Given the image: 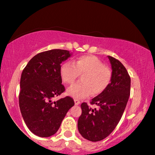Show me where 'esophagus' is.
I'll use <instances>...</instances> for the list:
<instances>
[{
  "instance_id": "esophagus-1",
  "label": "esophagus",
  "mask_w": 155,
  "mask_h": 155,
  "mask_svg": "<svg viewBox=\"0 0 155 155\" xmlns=\"http://www.w3.org/2000/svg\"><path fill=\"white\" fill-rule=\"evenodd\" d=\"M74 103H75V105H79L80 104V101L78 99H74Z\"/></svg>"
}]
</instances>
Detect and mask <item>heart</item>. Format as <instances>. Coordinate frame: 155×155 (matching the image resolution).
<instances>
[{
  "label": "heart",
  "instance_id": "b5f03b06",
  "mask_svg": "<svg viewBox=\"0 0 155 155\" xmlns=\"http://www.w3.org/2000/svg\"><path fill=\"white\" fill-rule=\"evenodd\" d=\"M79 74H83L82 82L74 84L67 92L74 98H84L92 92L101 94L108 87L112 76L111 70L93 55L81 56L74 63L65 62L60 65V78L66 84H73Z\"/></svg>",
  "mask_w": 155,
  "mask_h": 155
}]
</instances>
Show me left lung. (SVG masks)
<instances>
[{
	"instance_id": "1",
	"label": "left lung",
	"mask_w": 155,
	"mask_h": 155,
	"mask_svg": "<svg viewBox=\"0 0 155 155\" xmlns=\"http://www.w3.org/2000/svg\"><path fill=\"white\" fill-rule=\"evenodd\" d=\"M111 65V82L104 92L90 101L97 109L87 103L81 104V114L78 130L85 139L99 141L109 136L121 120L130 94V77L121 62L108 56Z\"/></svg>"
}]
</instances>
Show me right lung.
<instances>
[{
  "mask_svg": "<svg viewBox=\"0 0 155 155\" xmlns=\"http://www.w3.org/2000/svg\"><path fill=\"white\" fill-rule=\"evenodd\" d=\"M71 55L69 51L64 49L43 51L35 55L22 71L19 108L26 125L39 137L56 133L68 111L74 105L69 96L54 102L51 101L65 90L60 68Z\"/></svg>",
  "mask_w": 155,
  "mask_h": 155,
  "instance_id": "obj_1",
  "label": "right lung"
}]
</instances>
